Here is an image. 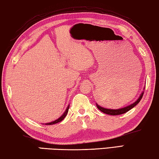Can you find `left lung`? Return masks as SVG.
<instances>
[{
  "label": "left lung",
  "mask_w": 159,
  "mask_h": 159,
  "mask_svg": "<svg viewBox=\"0 0 159 159\" xmlns=\"http://www.w3.org/2000/svg\"><path fill=\"white\" fill-rule=\"evenodd\" d=\"M145 88H143V90H144ZM143 91L144 90H143V92L141 93L140 96L139 97L138 99L136 100L134 102H133L132 104H131L129 105H128L127 107H122V108H119V109H107V108H105V107H101L100 105H98L96 103V106L99 109L100 111L105 113V114H107V115H122V114H124V113L127 112L130 110L132 108L134 107L136 105H137L139 102H140L141 99H142V97H143Z\"/></svg>",
  "instance_id": "1"
}]
</instances>
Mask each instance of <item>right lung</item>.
Here are the masks:
<instances>
[{"mask_svg": "<svg viewBox=\"0 0 159 159\" xmlns=\"http://www.w3.org/2000/svg\"><path fill=\"white\" fill-rule=\"evenodd\" d=\"M69 105H68L67 106V107H66V110H65V112L63 113V115L61 116V117H59L58 118L57 120H54V121H53V122H48V123H46V124L45 125H54V124H57V123H58V122H61V121H62L65 118V117H66V115H67V113H68V111H69Z\"/></svg>", "mask_w": 159, "mask_h": 159, "instance_id": "obj_1", "label": "right lung"}]
</instances>
